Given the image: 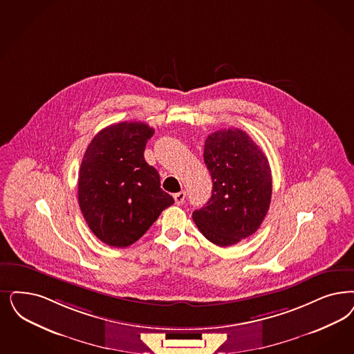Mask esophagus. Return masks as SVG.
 <instances>
[{"label":"esophagus","instance_id":"1","mask_svg":"<svg viewBox=\"0 0 354 354\" xmlns=\"http://www.w3.org/2000/svg\"><path fill=\"white\" fill-rule=\"evenodd\" d=\"M184 198H185V192H184V191H182V192H178V194H175V195H174V200H175V204H176V205L183 204Z\"/></svg>","mask_w":354,"mask_h":354}]
</instances>
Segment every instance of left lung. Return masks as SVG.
Returning a JSON list of instances; mask_svg holds the SVG:
<instances>
[{
	"label": "left lung",
	"mask_w": 354,
	"mask_h": 354,
	"mask_svg": "<svg viewBox=\"0 0 354 354\" xmlns=\"http://www.w3.org/2000/svg\"><path fill=\"white\" fill-rule=\"evenodd\" d=\"M204 162L213 189L192 218L212 243H238L257 232L267 216L272 198L268 159L248 134L229 128L207 136Z\"/></svg>",
	"instance_id": "obj_1"
}]
</instances>
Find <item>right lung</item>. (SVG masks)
Returning a JSON list of instances; mask_svg holds the SVG:
<instances>
[{
  "label": "right lung",
  "mask_w": 354,
  "mask_h": 354,
  "mask_svg": "<svg viewBox=\"0 0 354 354\" xmlns=\"http://www.w3.org/2000/svg\"><path fill=\"white\" fill-rule=\"evenodd\" d=\"M154 129L122 122L102 129L86 149L78 175V203L90 230L103 243L128 247L174 204L158 171L144 158Z\"/></svg>",
  "instance_id": "add662e5"
}]
</instances>
